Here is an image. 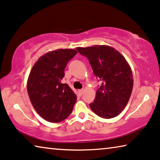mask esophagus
<instances>
[{"label":"esophagus","instance_id":"obj_1","mask_svg":"<svg viewBox=\"0 0 160 160\" xmlns=\"http://www.w3.org/2000/svg\"><path fill=\"white\" fill-rule=\"evenodd\" d=\"M83 91H84V89H83V88H82V89H78V95L82 96V95L83 94Z\"/></svg>","mask_w":160,"mask_h":160}]
</instances>
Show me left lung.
Returning <instances> with one entry per match:
<instances>
[{
  "mask_svg": "<svg viewBox=\"0 0 160 160\" xmlns=\"http://www.w3.org/2000/svg\"><path fill=\"white\" fill-rule=\"evenodd\" d=\"M77 49L87 57L94 75L102 81L90 108L104 119L118 116L128 103L133 88L132 72L128 62L119 51L109 46Z\"/></svg>",
  "mask_w": 160,
  "mask_h": 160,
  "instance_id": "8db88e82",
  "label": "left lung"
}]
</instances>
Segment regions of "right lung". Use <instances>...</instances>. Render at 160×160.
I'll return each mask as SVG.
<instances>
[{"mask_svg": "<svg viewBox=\"0 0 160 160\" xmlns=\"http://www.w3.org/2000/svg\"><path fill=\"white\" fill-rule=\"evenodd\" d=\"M77 53L74 49L48 51L34 63L27 81L31 102L46 121L57 123L72 113L77 96L67 83H62L67 63Z\"/></svg>", "mask_w": 160, "mask_h": 160, "instance_id": "obj_1", "label": "right lung"}]
</instances>
